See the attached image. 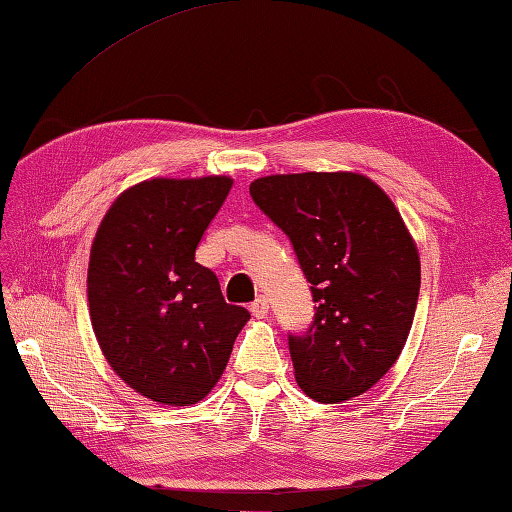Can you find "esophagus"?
<instances>
[{
	"label": "esophagus",
	"instance_id": "1",
	"mask_svg": "<svg viewBox=\"0 0 512 512\" xmlns=\"http://www.w3.org/2000/svg\"><path fill=\"white\" fill-rule=\"evenodd\" d=\"M250 313H253L255 318H266V315H268V300H266V297H257V300L250 304Z\"/></svg>",
	"mask_w": 512,
	"mask_h": 512
}]
</instances>
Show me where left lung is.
<instances>
[{"label":"left lung","instance_id":"left-lung-1","mask_svg":"<svg viewBox=\"0 0 512 512\" xmlns=\"http://www.w3.org/2000/svg\"><path fill=\"white\" fill-rule=\"evenodd\" d=\"M250 197L291 239L311 284L313 324L288 336L297 385L318 403L365 394L401 356L421 288L401 212L356 172L262 176Z\"/></svg>","mask_w":512,"mask_h":512}]
</instances>
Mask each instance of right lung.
Masks as SVG:
<instances>
[{"label": "right lung", "instance_id": "obj_1", "mask_svg": "<svg viewBox=\"0 0 512 512\" xmlns=\"http://www.w3.org/2000/svg\"><path fill=\"white\" fill-rule=\"evenodd\" d=\"M230 188V176L132 185L91 246L87 297L98 345L120 380L156 403L203 401L250 318L244 306L226 304L217 275L194 262Z\"/></svg>", "mask_w": 512, "mask_h": 512}]
</instances>
